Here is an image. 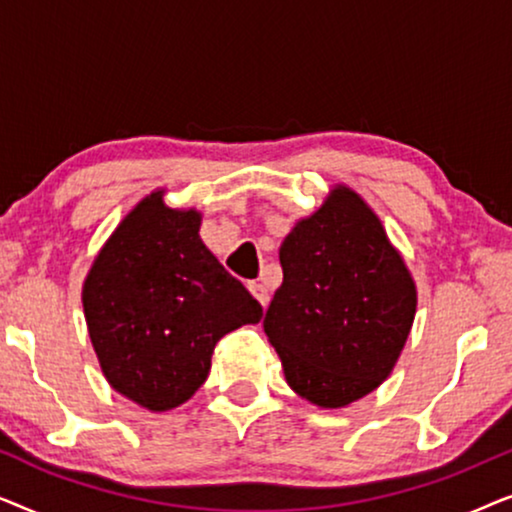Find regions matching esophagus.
<instances>
[{
	"label": "esophagus",
	"instance_id": "esophagus-1",
	"mask_svg": "<svg viewBox=\"0 0 512 512\" xmlns=\"http://www.w3.org/2000/svg\"><path fill=\"white\" fill-rule=\"evenodd\" d=\"M249 291L254 293V298H256L258 303H261L263 307L268 305V300H270V296H268V286L258 284V282H249Z\"/></svg>",
	"mask_w": 512,
	"mask_h": 512
}]
</instances>
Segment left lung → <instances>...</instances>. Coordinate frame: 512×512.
<instances>
[{
	"label": "left lung",
	"instance_id": "left-lung-1",
	"mask_svg": "<svg viewBox=\"0 0 512 512\" xmlns=\"http://www.w3.org/2000/svg\"><path fill=\"white\" fill-rule=\"evenodd\" d=\"M284 282L263 328L298 396L345 408L394 370L417 289L380 219L347 186L300 219L279 249Z\"/></svg>",
	"mask_w": 512,
	"mask_h": 512
}]
</instances>
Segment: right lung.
Here are the masks:
<instances>
[{
	"label": "right lung",
	"mask_w": 512,
	"mask_h": 512,
	"mask_svg": "<svg viewBox=\"0 0 512 512\" xmlns=\"http://www.w3.org/2000/svg\"><path fill=\"white\" fill-rule=\"evenodd\" d=\"M139 202L109 237L86 282L83 312L102 373L151 412L186 403L207 380L216 342L263 307L200 240L202 216Z\"/></svg>",
	"instance_id": "right-lung-1"
}]
</instances>
